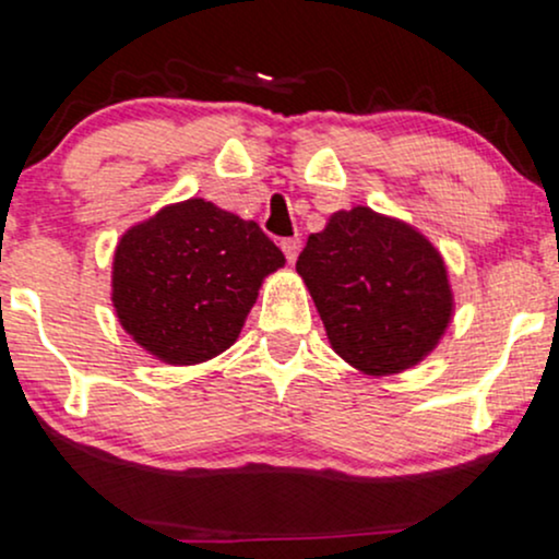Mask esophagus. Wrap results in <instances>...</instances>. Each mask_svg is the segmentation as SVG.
<instances>
[{"label":"esophagus","mask_w":559,"mask_h":559,"mask_svg":"<svg viewBox=\"0 0 559 559\" xmlns=\"http://www.w3.org/2000/svg\"><path fill=\"white\" fill-rule=\"evenodd\" d=\"M281 249H284V254H286V260L292 262H297V258H299V249H301V241L299 239H284L281 241Z\"/></svg>","instance_id":"obj_1"}]
</instances>
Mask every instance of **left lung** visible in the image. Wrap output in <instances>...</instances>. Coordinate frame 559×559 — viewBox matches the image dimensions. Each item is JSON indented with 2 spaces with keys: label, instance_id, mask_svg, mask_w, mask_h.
Wrapping results in <instances>:
<instances>
[{
  "label": "left lung",
  "instance_id": "obj_1",
  "mask_svg": "<svg viewBox=\"0 0 559 559\" xmlns=\"http://www.w3.org/2000/svg\"><path fill=\"white\" fill-rule=\"evenodd\" d=\"M297 273L331 349L365 376L426 360L454 316L447 262L418 228L357 204L310 234Z\"/></svg>",
  "mask_w": 559,
  "mask_h": 559
}]
</instances>
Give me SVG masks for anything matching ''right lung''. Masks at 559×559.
Instances as JSON below:
<instances>
[{"label": "right lung", "instance_id": "right-lung-1", "mask_svg": "<svg viewBox=\"0 0 559 559\" xmlns=\"http://www.w3.org/2000/svg\"><path fill=\"white\" fill-rule=\"evenodd\" d=\"M284 265L254 221L199 197L165 204L115 247V316L155 360L207 362L239 338L262 281Z\"/></svg>", "mask_w": 559, "mask_h": 559}]
</instances>
